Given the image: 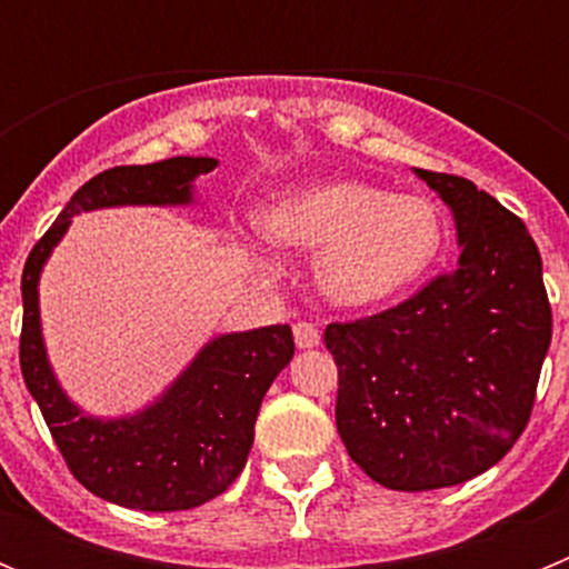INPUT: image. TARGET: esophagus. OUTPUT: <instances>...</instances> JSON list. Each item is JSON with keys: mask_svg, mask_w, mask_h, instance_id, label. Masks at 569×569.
Wrapping results in <instances>:
<instances>
[{"mask_svg": "<svg viewBox=\"0 0 569 569\" xmlns=\"http://www.w3.org/2000/svg\"><path fill=\"white\" fill-rule=\"evenodd\" d=\"M293 339H296V347H301V350H308V347L319 345L321 333H319V328H316L313 321H296V325H293Z\"/></svg>", "mask_w": 569, "mask_h": 569, "instance_id": "esophagus-1", "label": "esophagus"}]
</instances>
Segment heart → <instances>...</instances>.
<instances>
[{
	"instance_id": "b5f03b06",
	"label": "heart",
	"mask_w": 569,
	"mask_h": 569,
	"mask_svg": "<svg viewBox=\"0 0 569 569\" xmlns=\"http://www.w3.org/2000/svg\"><path fill=\"white\" fill-rule=\"evenodd\" d=\"M264 222L281 244L319 250V288L341 308H373L419 284L445 233L427 199L361 182L299 190L276 202Z\"/></svg>"
}]
</instances>
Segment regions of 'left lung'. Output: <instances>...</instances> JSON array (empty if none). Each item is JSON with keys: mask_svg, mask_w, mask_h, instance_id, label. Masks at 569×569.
<instances>
[{"mask_svg": "<svg viewBox=\"0 0 569 569\" xmlns=\"http://www.w3.org/2000/svg\"><path fill=\"white\" fill-rule=\"evenodd\" d=\"M416 173L453 210L459 264L396 308L325 330L347 453L405 492L461 485L505 459L552 336L541 256L519 216L470 179Z\"/></svg>", "mask_w": 569, "mask_h": 569, "instance_id": "1", "label": "left lung"}]
</instances>
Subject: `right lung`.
Listing matches in <instances>:
<instances>
[{"instance_id":"right-lung-1","label":"right lung","mask_w":569,"mask_h":569,"mask_svg":"<svg viewBox=\"0 0 569 569\" xmlns=\"http://www.w3.org/2000/svg\"><path fill=\"white\" fill-rule=\"evenodd\" d=\"M213 168L216 159L208 156H173L93 176L33 244L22 270L19 365L24 385L73 479L99 499L130 510H190L233 485L253 447L261 399L293 359V330L270 325L219 336L142 413L93 419L64 396L48 365L39 325V273L77 213L119 204H188L196 176Z\"/></svg>"}]
</instances>
